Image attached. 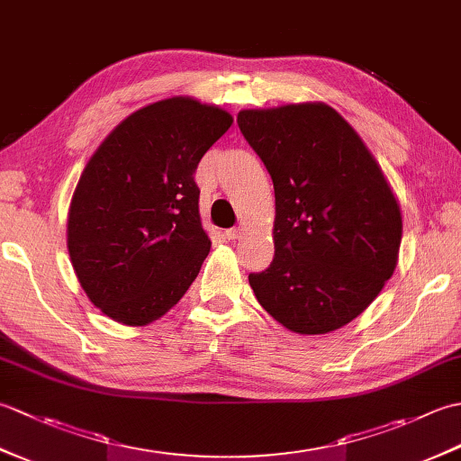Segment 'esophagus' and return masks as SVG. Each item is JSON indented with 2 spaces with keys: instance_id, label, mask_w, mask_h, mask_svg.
Masks as SVG:
<instances>
[{
  "instance_id": "1",
  "label": "esophagus",
  "mask_w": 461,
  "mask_h": 461,
  "mask_svg": "<svg viewBox=\"0 0 461 461\" xmlns=\"http://www.w3.org/2000/svg\"><path fill=\"white\" fill-rule=\"evenodd\" d=\"M241 236H243V230H241V228L225 230V238H228V240H240Z\"/></svg>"
}]
</instances>
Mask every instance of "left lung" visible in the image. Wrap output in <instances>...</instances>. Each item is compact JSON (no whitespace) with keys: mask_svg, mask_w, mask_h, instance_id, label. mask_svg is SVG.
I'll list each match as a JSON object with an SVG mask.
<instances>
[{"mask_svg":"<svg viewBox=\"0 0 461 461\" xmlns=\"http://www.w3.org/2000/svg\"><path fill=\"white\" fill-rule=\"evenodd\" d=\"M241 134L273 180L276 258L249 285L297 335L357 319L393 277L402 210L358 132L325 103L238 113Z\"/></svg>","mask_w":461,"mask_h":461,"instance_id":"obj_1","label":"left lung"}]
</instances>
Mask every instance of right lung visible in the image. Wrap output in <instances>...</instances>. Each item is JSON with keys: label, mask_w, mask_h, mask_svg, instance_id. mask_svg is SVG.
<instances>
[{"label": "right lung", "mask_w": 461, "mask_h": 461, "mask_svg": "<svg viewBox=\"0 0 461 461\" xmlns=\"http://www.w3.org/2000/svg\"><path fill=\"white\" fill-rule=\"evenodd\" d=\"M233 116L194 96L142 106L86 162L67 215V248L86 297L106 317L144 327L198 277L212 241L194 172Z\"/></svg>", "instance_id": "add662e5"}]
</instances>
